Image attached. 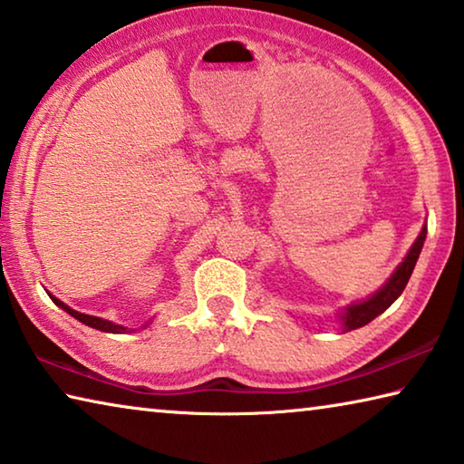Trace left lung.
Returning a JSON list of instances; mask_svg holds the SVG:
<instances>
[{
	"mask_svg": "<svg viewBox=\"0 0 464 464\" xmlns=\"http://www.w3.org/2000/svg\"><path fill=\"white\" fill-rule=\"evenodd\" d=\"M426 233L428 227H423L421 233L418 235V239L411 246V249L407 251L405 260L397 266V270L391 274V278L384 282V286H381L372 296H368L366 301H360L356 304H350L340 313V321H342V332H352V329H358L366 324H371L374 317H379L381 313L387 311L392 303L401 296L403 288L407 286V282L411 278V272L415 268V262L421 254L423 241H426Z\"/></svg>",
	"mask_w": 464,
	"mask_h": 464,
	"instance_id": "8db88e82",
	"label": "left lung"
}]
</instances>
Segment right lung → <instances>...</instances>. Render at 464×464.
Returning a JSON list of instances; mask_svg holds the SVG:
<instances>
[{"instance_id":"add662e5","label":"right lung","mask_w":464,"mask_h":464,"mask_svg":"<svg viewBox=\"0 0 464 464\" xmlns=\"http://www.w3.org/2000/svg\"><path fill=\"white\" fill-rule=\"evenodd\" d=\"M49 296H51V301H53L54 304H57V307H61L63 311H67L69 315L75 317L77 321H82V324H85V325L93 327V329H100V332H106V334H127V332H129V327L116 325V324H112V321H106V319H102V317L85 315V313H80V311H75V309H72V307H67L65 303L59 301V298L53 296L51 293H49ZM147 325H149V324H145L143 327H147ZM130 332H135V329H130Z\"/></svg>"}]
</instances>
